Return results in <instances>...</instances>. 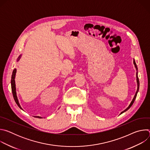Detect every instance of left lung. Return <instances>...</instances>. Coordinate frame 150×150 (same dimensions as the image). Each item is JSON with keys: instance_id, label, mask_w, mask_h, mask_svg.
Listing matches in <instances>:
<instances>
[{"instance_id": "1", "label": "left lung", "mask_w": 150, "mask_h": 150, "mask_svg": "<svg viewBox=\"0 0 150 150\" xmlns=\"http://www.w3.org/2000/svg\"><path fill=\"white\" fill-rule=\"evenodd\" d=\"M134 65H135V68H136L137 70H138V68H137V65H136V63H135V60H134ZM137 85H138V88H137V92H136V93H135V96H134V98H133L132 101H131V104H129V105L127 107V109H125L124 111H123L122 112H121V113H120V114H122V113H124L125 112L127 111L128 109H129L131 108V107L132 106V105L133 104V103H134V101H135V98H136V97H137V93H138V91H139V79H138V72H137Z\"/></svg>"}]
</instances>
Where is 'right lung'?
Masks as SVG:
<instances>
[{
  "label": "right lung",
  "instance_id": "1",
  "mask_svg": "<svg viewBox=\"0 0 150 150\" xmlns=\"http://www.w3.org/2000/svg\"><path fill=\"white\" fill-rule=\"evenodd\" d=\"M21 57V56H19V57L18 58V61L19 60ZM16 69H15L13 71V72H12V78H11V88H12V94H13V98L15 100V101L16 102V104L18 105L19 108L20 109H21L23 110V109L21 108V107L19 103V101H18V98H17V96H16V88H15V74H16ZM35 117H37V118H42L41 117H40V116H34Z\"/></svg>",
  "mask_w": 150,
  "mask_h": 150
}]
</instances>
